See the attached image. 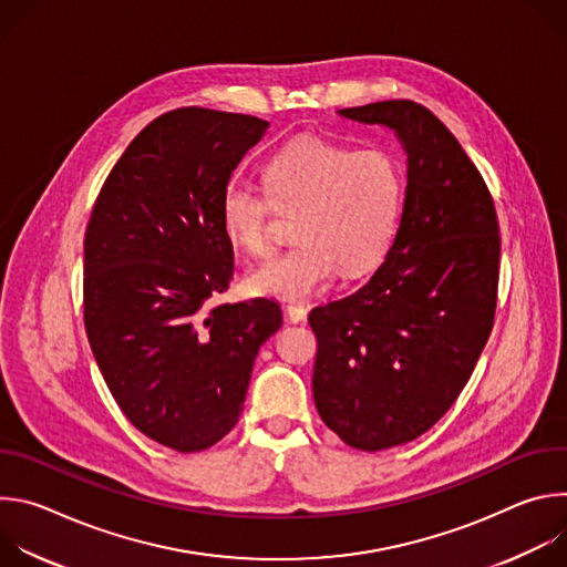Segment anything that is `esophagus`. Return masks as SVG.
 <instances>
[{
    "instance_id": "1",
    "label": "esophagus",
    "mask_w": 567,
    "mask_h": 567,
    "mask_svg": "<svg viewBox=\"0 0 567 567\" xmlns=\"http://www.w3.org/2000/svg\"><path fill=\"white\" fill-rule=\"evenodd\" d=\"M287 318L291 322H305L307 320V307L305 305H287Z\"/></svg>"
}]
</instances>
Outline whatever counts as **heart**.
Wrapping results in <instances>:
<instances>
[{
  "mask_svg": "<svg viewBox=\"0 0 567 567\" xmlns=\"http://www.w3.org/2000/svg\"><path fill=\"white\" fill-rule=\"evenodd\" d=\"M262 179L267 196L233 182L219 199L226 239L254 256L269 251L276 210L296 213V245L247 276L251 293L302 300L326 289L337 271L359 276L385 254L401 199L388 152L302 136L269 158Z\"/></svg>",
  "mask_w": 567,
  "mask_h": 567,
  "instance_id": "b5f03b06",
  "label": "heart"
}]
</instances>
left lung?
Returning a JSON list of instances; mask_svg holds the SVG:
<instances>
[{
	"mask_svg": "<svg viewBox=\"0 0 567 567\" xmlns=\"http://www.w3.org/2000/svg\"><path fill=\"white\" fill-rule=\"evenodd\" d=\"M390 127L409 184L390 251L348 298L313 307V401L359 451L426 433L466 385L498 300L501 235L492 193L449 127L413 101L339 110Z\"/></svg>",
	"mask_w": 567,
	"mask_h": 567,
	"instance_id": "left-lung-1",
	"label": "left lung"
}]
</instances>
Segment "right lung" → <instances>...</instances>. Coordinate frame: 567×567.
<instances>
[{"label":"right lung","mask_w":567,"mask_h":567,"mask_svg":"<svg viewBox=\"0 0 567 567\" xmlns=\"http://www.w3.org/2000/svg\"><path fill=\"white\" fill-rule=\"evenodd\" d=\"M269 123L182 107L145 125L105 179L85 233V330L125 417L179 453L239 420L260 346L282 326L269 298L224 302L233 245L219 199Z\"/></svg>","instance_id":"right-lung-1"}]
</instances>
